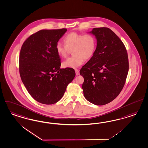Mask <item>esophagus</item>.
I'll list each match as a JSON object with an SVG mask.
<instances>
[{
	"label": "esophagus",
	"instance_id": "34e87169",
	"mask_svg": "<svg viewBox=\"0 0 148 148\" xmlns=\"http://www.w3.org/2000/svg\"><path fill=\"white\" fill-rule=\"evenodd\" d=\"M75 72H76V75L77 76H78V75H79V71H78V69H75Z\"/></svg>",
	"mask_w": 148,
	"mask_h": 148
}]
</instances>
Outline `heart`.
I'll list each match as a JSON object with an SVG mask.
<instances>
[{"label":"heart","instance_id":"obj_1","mask_svg":"<svg viewBox=\"0 0 148 148\" xmlns=\"http://www.w3.org/2000/svg\"><path fill=\"white\" fill-rule=\"evenodd\" d=\"M64 45L58 42L56 51L58 55L63 58L67 56L70 50H72V56L64 61L62 66L64 68L76 69L81 65L85 59L91 58L95 51L96 39L92 34H85L71 32L63 39Z\"/></svg>","mask_w":148,"mask_h":148}]
</instances>
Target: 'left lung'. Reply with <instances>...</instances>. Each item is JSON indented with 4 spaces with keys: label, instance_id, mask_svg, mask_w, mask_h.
<instances>
[{
    "label": "left lung",
    "instance_id": "obj_1",
    "mask_svg": "<svg viewBox=\"0 0 148 148\" xmlns=\"http://www.w3.org/2000/svg\"><path fill=\"white\" fill-rule=\"evenodd\" d=\"M89 33L97 39L93 56L80 70L84 81L85 98L95 105L112 101L122 91L129 71L126 48L118 36L108 27L93 28Z\"/></svg>",
    "mask_w": 148,
    "mask_h": 148
}]
</instances>
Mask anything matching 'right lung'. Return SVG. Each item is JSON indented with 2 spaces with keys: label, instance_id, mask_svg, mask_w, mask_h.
Segmentation results:
<instances>
[{
  "label": "right lung",
  "instance_id": "1",
  "mask_svg": "<svg viewBox=\"0 0 148 148\" xmlns=\"http://www.w3.org/2000/svg\"><path fill=\"white\" fill-rule=\"evenodd\" d=\"M67 29L42 30L24 42L19 55V73L30 95L44 104H53L63 96L76 73L73 69H60L56 46Z\"/></svg>",
  "mask_w": 148,
  "mask_h": 148
}]
</instances>
